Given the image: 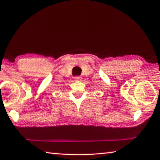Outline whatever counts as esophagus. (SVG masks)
<instances>
[{"mask_svg":"<svg viewBox=\"0 0 160 160\" xmlns=\"http://www.w3.org/2000/svg\"><path fill=\"white\" fill-rule=\"evenodd\" d=\"M82 80V78H81L80 76H78V77L75 78V80Z\"/></svg>","mask_w":160,"mask_h":160,"instance_id":"esophagus-1","label":"esophagus"}]
</instances>
